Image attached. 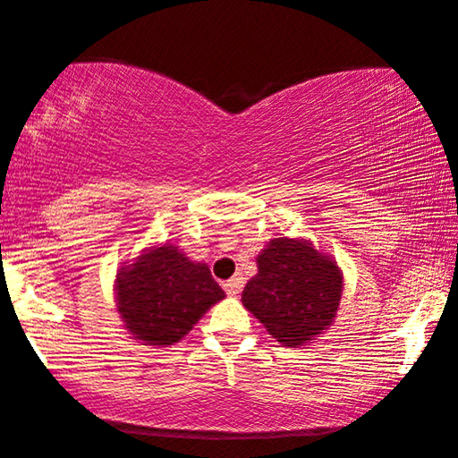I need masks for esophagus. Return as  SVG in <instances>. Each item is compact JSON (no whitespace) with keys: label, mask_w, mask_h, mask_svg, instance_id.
<instances>
[{"label":"esophagus","mask_w":458,"mask_h":458,"mask_svg":"<svg viewBox=\"0 0 458 458\" xmlns=\"http://www.w3.org/2000/svg\"><path fill=\"white\" fill-rule=\"evenodd\" d=\"M223 287H225V292L229 293V296H237V293H240L242 287H243V277H242V275H235V277L225 281Z\"/></svg>","instance_id":"1"}]
</instances>
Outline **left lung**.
I'll list each match as a JSON object with an SVG mask.
<instances>
[{
    "instance_id": "obj_1",
    "label": "left lung",
    "mask_w": 458,
    "mask_h": 458,
    "mask_svg": "<svg viewBox=\"0 0 458 458\" xmlns=\"http://www.w3.org/2000/svg\"><path fill=\"white\" fill-rule=\"evenodd\" d=\"M342 298L340 268L309 242L277 237L259 256V275L243 287L242 302L268 334L300 346L331 325Z\"/></svg>"
}]
</instances>
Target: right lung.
<instances>
[{"label": "right lung", "instance_id": "1", "mask_svg": "<svg viewBox=\"0 0 458 458\" xmlns=\"http://www.w3.org/2000/svg\"><path fill=\"white\" fill-rule=\"evenodd\" d=\"M225 298L210 268L173 246L149 250L116 275L118 312L137 340L171 346Z\"/></svg>", "mask_w": 458, "mask_h": 458}]
</instances>
